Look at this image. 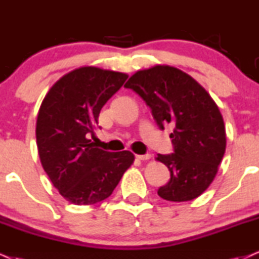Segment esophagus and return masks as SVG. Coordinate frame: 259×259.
I'll return each instance as SVG.
<instances>
[{
    "mask_svg": "<svg viewBox=\"0 0 259 259\" xmlns=\"http://www.w3.org/2000/svg\"><path fill=\"white\" fill-rule=\"evenodd\" d=\"M136 158H138L139 160H147L151 158V154H138L136 155Z\"/></svg>",
    "mask_w": 259,
    "mask_h": 259,
    "instance_id": "obj_1",
    "label": "esophagus"
}]
</instances>
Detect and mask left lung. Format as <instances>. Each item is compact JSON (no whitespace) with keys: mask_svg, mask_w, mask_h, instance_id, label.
<instances>
[{"mask_svg":"<svg viewBox=\"0 0 259 259\" xmlns=\"http://www.w3.org/2000/svg\"><path fill=\"white\" fill-rule=\"evenodd\" d=\"M124 87L146 102L160 130L166 124L174 127V153L157 158L170 171L158 195L169 201L198 198L213 181L226 152V127L217 105L197 80L171 66L138 71Z\"/></svg>","mask_w":259,"mask_h":259,"instance_id":"obj_1","label":"left lung"}]
</instances>
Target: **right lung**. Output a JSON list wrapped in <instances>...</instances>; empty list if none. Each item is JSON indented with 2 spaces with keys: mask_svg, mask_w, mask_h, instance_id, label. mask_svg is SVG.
Here are the masks:
<instances>
[{
  "mask_svg": "<svg viewBox=\"0 0 259 259\" xmlns=\"http://www.w3.org/2000/svg\"><path fill=\"white\" fill-rule=\"evenodd\" d=\"M125 73L80 67L61 77L40 105L36 125L40 163L59 193L76 205L107 199L134 161L129 151L106 152L89 140L106 102Z\"/></svg>",
  "mask_w": 259,
  "mask_h": 259,
  "instance_id": "add662e5",
  "label": "right lung"
}]
</instances>
